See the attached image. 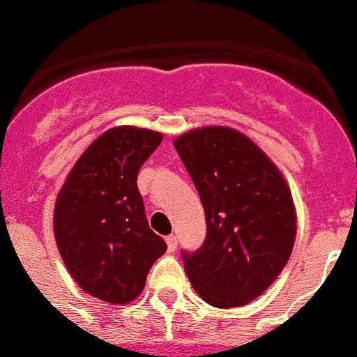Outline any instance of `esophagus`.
<instances>
[{
	"instance_id": "esophagus-1",
	"label": "esophagus",
	"mask_w": 357,
	"mask_h": 357,
	"mask_svg": "<svg viewBox=\"0 0 357 357\" xmlns=\"http://www.w3.org/2000/svg\"><path fill=\"white\" fill-rule=\"evenodd\" d=\"M165 243H167V249H169V252H173V250H176V245H178V239H176V236H167L165 238Z\"/></svg>"
}]
</instances>
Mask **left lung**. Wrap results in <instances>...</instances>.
Here are the masks:
<instances>
[{
  "mask_svg": "<svg viewBox=\"0 0 357 357\" xmlns=\"http://www.w3.org/2000/svg\"><path fill=\"white\" fill-rule=\"evenodd\" d=\"M173 145L206 215L202 247L182 252L188 278L210 306H245L278 278L291 256V190L275 162L236 129H193Z\"/></svg>",
  "mask_w": 357,
  "mask_h": 357,
  "instance_id": "left-lung-1",
  "label": "left lung"
}]
</instances>
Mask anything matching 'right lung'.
<instances>
[{
    "mask_svg": "<svg viewBox=\"0 0 357 357\" xmlns=\"http://www.w3.org/2000/svg\"><path fill=\"white\" fill-rule=\"evenodd\" d=\"M162 139L130 125L108 129L88 145L56 195L53 232L66 269L82 291L110 304L139 296L151 265L167 250L149 228L136 184Z\"/></svg>",
    "mask_w": 357,
    "mask_h": 357,
    "instance_id": "right-lung-1",
    "label": "right lung"
}]
</instances>
